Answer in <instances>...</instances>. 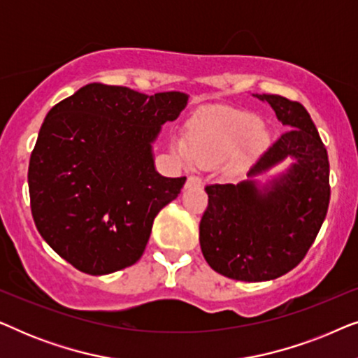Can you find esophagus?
Returning <instances> with one entry per match:
<instances>
[{
	"label": "esophagus",
	"instance_id": "1",
	"mask_svg": "<svg viewBox=\"0 0 358 358\" xmlns=\"http://www.w3.org/2000/svg\"><path fill=\"white\" fill-rule=\"evenodd\" d=\"M187 187H200L202 185V178L200 176H195V174H190L187 178V182H185Z\"/></svg>",
	"mask_w": 358,
	"mask_h": 358
}]
</instances>
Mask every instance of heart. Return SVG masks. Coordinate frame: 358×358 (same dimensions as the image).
Instances as JSON below:
<instances>
[{
    "mask_svg": "<svg viewBox=\"0 0 358 358\" xmlns=\"http://www.w3.org/2000/svg\"><path fill=\"white\" fill-rule=\"evenodd\" d=\"M249 136L254 145H262L266 141L262 122L256 114L220 109L207 119L197 122L190 131L189 143L179 141L176 148L185 163L194 161L202 166H212L228 158Z\"/></svg>",
    "mask_w": 358,
    "mask_h": 358,
    "instance_id": "heart-1",
    "label": "heart"
}]
</instances>
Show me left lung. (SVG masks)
Listing matches in <instances>:
<instances>
[{
    "label": "left lung",
    "mask_w": 358,
    "mask_h": 358,
    "mask_svg": "<svg viewBox=\"0 0 358 358\" xmlns=\"http://www.w3.org/2000/svg\"><path fill=\"white\" fill-rule=\"evenodd\" d=\"M287 127L248 176L288 156L292 168L259 190L254 180L208 184V205L200 220V248L208 266L243 282L273 280L295 268L315 243L331 199L329 159L310 114L300 102L257 94Z\"/></svg>",
    "instance_id": "left-lung-1"
}]
</instances>
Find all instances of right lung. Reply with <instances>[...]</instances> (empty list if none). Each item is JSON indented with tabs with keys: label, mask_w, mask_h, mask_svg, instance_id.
I'll return each instance as SVG.
<instances>
[{
	"label": "right lung",
	"mask_w": 358,
	"mask_h": 358,
	"mask_svg": "<svg viewBox=\"0 0 358 358\" xmlns=\"http://www.w3.org/2000/svg\"><path fill=\"white\" fill-rule=\"evenodd\" d=\"M187 101L91 83L47 114L29 161L32 218L78 271L106 275L143 256L156 215L185 182L156 173L151 143Z\"/></svg>",
	"instance_id": "add662e5"
}]
</instances>
